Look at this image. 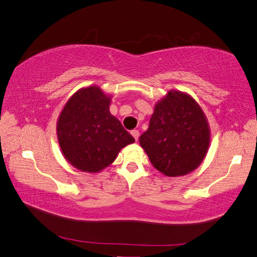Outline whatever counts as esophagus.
Masks as SVG:
<instances>
[{
    "label": "esophagus",
    "mask_w": 257,
    "mask_h": 257,
    "mask_svg": "<svg viewBox=\"0 0 257 257\" xmlns=\"http://www.w3.org/2000/svg\"><path fill=\"white\" fill-rule=\"evenodd\" d=\"M131 134H132V137L136 139V140L138 141V139H139V137H140V132L138 131V130H133V131L131 132Z\"/></svg>",
    "instance_id": "esophagus-1"
}]
</instances>
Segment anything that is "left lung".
I'll use <instances>...</instances> for the list:
<instances>
[{
  "label": "left lung",
  "instance_id": "obj_1",
  "mask_svg": "<svg viewBox=\"0 0 257 257\" xmlns=\"http://www.w3.org/2000/svg\"><path fill=\"white\" fill-rule=\"evenodd\" d=\"M210 140L203 109L191 94L176 89L156 102L149 127L139 139L152 166L168 177L184 176L199 167Z\"/></svg>",
  "mask_w": 257,
  "mask_h": 257
}]
</instances>
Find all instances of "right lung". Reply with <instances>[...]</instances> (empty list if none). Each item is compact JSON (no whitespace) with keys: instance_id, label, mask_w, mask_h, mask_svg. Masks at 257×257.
<instances>
[{"instance_id":"right-lung-1","label":"right lung","mask_w":257,"mask_h":257,"mask_svg":"<svg viewBox=\"0 0 257 257\" xmlns=\"http://www.w3.org/2000/svg\"><path fill=\"white\" fill-rule=\"evenodd\" d=\"M110 94L100 87L89 85L72 94L58 116L56 134L62 154L81 172H101L124 147L136 142L110 114Z\"/></svg>"}]
</instances>
